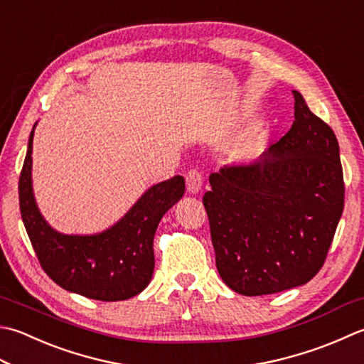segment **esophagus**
Here are the masks:
<instances>
[{
	"label": "esophagus",
	"instance_id": "1",
	"mask_svg": "<svg viewBox=\"0 0 364 364\" xmlns=\"http://www.w3.org/2000/svg\"><path fill=\"white\" fill-rule=\"evenodd\" d=\"M186 186L191 194H197L202 189V173L197 168H191L188 172Z\"/></svg>",
	"mask_w": 364,
	"mask_h": 364
}]
</instances>
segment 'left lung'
Listing matches in <instances>:
<instances>
[{
  "instance_id": "obj_1",
  "label": "left lung",
  "mask_w": 364,
  "mask_h": 364,
  "mask_svg": "<svg viewBox=\"0 0 364 364\" xmlns=\"http://www.w3.org/2000/svg\"><path fill=\"white\" fill-rule=\"evenodd\" d=\"M294 97L290 131L257 161L211 173L203 196L220 279L246 296L309 282L344 210L336 135L300 92Z\"/></svg>"
}]
</instances>
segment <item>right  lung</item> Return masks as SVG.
Wrapping results in <instances>:
<instances>
[{"label":"right lung","mask_w":364,"mask_h":364,"mask_svg":"<svg viewBox=\"0 0 364 364\" xmlns=\"http://www.w3.org/2000/svg\"><path fill=\"white\" fill-rule=\"evenodd\" d=\"M34 127L18 180L20 213L38 260L50 279L91 300L123 301L153 277V240L162 216L184 194L176 175L149 188L115 225L96 235H63L42 218L31 181Z\"/></svg>","instance_id":"1"}]
</instances>
